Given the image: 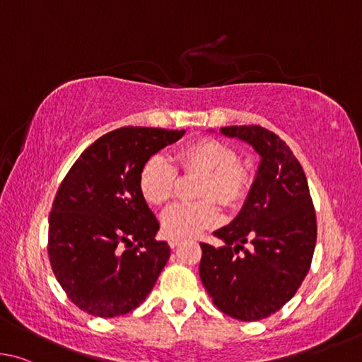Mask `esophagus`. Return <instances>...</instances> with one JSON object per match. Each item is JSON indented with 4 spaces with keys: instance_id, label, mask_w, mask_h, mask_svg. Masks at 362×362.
I'll return each instance as SVG.
<instances>
[{
    "instance_id": "esophagus-1",
    "label": "esophagus",
    "mask_w": 362,
    "mask_h": 362,
    "mask_svg": "<svg viewBox=\"0 0 362 362\" xmlns=\"http://www.w3.org/2000/svg\"><path fill=\"white\" fill-rule=\"evenodd\" d=\"M181 243H182V238H176V237H170V238H168L170 248H176V246L181 245Z\"/></svg>"
}]
</instances>
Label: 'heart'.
I'll use <instances>...</instances> for the list:
<instances>
[{"mask_svg":"<svg viewBox=\"0 0 362 362\" xmlns=\"http://www.w3.org/2000/svg\"><path fill=\"white\" fill-rule=\"evenodd\" d=\"M185 171L202 173L197 202L176 204L162 214V230L168 237L186 238L199 235L221 221L219 204L235 206L251 186L250 170L238 160L237 151L230 144L214 138H202L186 144L176 154ZM176 168L167 157L154 154L146 158L138 175V187L149 205L167 204L173 194Z\"/></svg>","mask_w":362,"mask_h":362,"instance_id":"1","label":"heart"}]
</instances>
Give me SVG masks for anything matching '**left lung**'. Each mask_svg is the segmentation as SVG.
I'll list each match as a JSON object with an SVG mask.
<instances>
[{
  "instance_id": "left-lung-1",
  "label": "left lung",
  "mask_w": 362,
  "mask_h": 362,
  "mask_svg": "<svg viewBox=\"0 0 362 362\" xmlns=\"http://www.w3.org/2000/svg\"><path fill=\"white\" fill-rule=\"evenodd\" d=\"M221 133L251 144L261 163L237 218L214 232L224 246L200 243V280L221 312L259 321L293 299L307 276L316 214L302 165L280 136L261 125L223 127Z\"/></svg>"
}]
</instances>
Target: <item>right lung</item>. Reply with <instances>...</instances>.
I'll list each match as a JSON object with an SVG mask.
<instances>
[{"label": "right lung", "instance_id": "obj_1", "mask_svg": "<svg viewBox=\"0 0 362 362\" xmlns=\"http://www.w3.org/2000/svg\"><path fill=\"white\" fill-rule=\"evenodd\" d=\"M185 130L122 127L82 152L49 214V259L76 307L100 318L135 310L170 257L158 221L138 187L146 158Z\"/></svg>", "mask_w": 362, "mask_h": 362}]
</instances>
